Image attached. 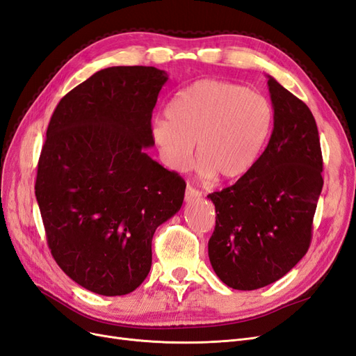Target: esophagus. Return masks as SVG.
Segmentation results:
<instances>
[{
  "mask_svg": "<svg viewBox=\"0 0 356 356\" xmlns=\"http://www.w3.org/2000/svg\"><path fill=\"white\" fill-rule=\"evenodd\" d=\"M200 196H202V191H200V190H197V188H195V187H191V186H187V188H186V200H187V202L196 200V199H199Z\"/></svg>",
  "mask_w": 356,
  "mask_h": 356,
  "instance_id": "34e87169",
  "label": "esophagus"
}]
</instances>
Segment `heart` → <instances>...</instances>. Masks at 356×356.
Masks as SVG:
<instances>
[{"label": "heart", "mask_w": 356, "mask_h": 356, "mask_svg": "<svg viewBox=\"0 0 356 356\" xmlns=\"http://www.w3.org/2000/svg\"><path fill=\"white\" fill-rule=\"evenodd\" d=\"M273 122L264 95L229 81L199 80L174 96L166 118L153 122L152 138L170 170L190 166L197 143L202 174L234 179L260 159Z\"/></svg>", "instance_id": "b5f03b06"}]
</instances>
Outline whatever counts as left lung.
Listing matches in <instances>:
<instances>
[{
  "instance_id": "obj_1",
  "label": "left lung",
  "mask_w": 356,
  "mask_h": 356,
  "mask_svg": "<svg viewBox=\"0 0 356 356\" xmlns=\"http://www.w3.org/2000/svg\"><path fill=\"white\" fill-rule=\"evenodd\" d=\"M267 84L275 122L266 149L233 186L208 195L217 212L212 268L241 291L276 282L305 257L324 186L314 114L270 75Z\"/></svg>"
}]
</instances>
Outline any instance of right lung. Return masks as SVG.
<instances>
[{
  "label": "right lung",
  "mask_w": 356,
  "mask_h": 356,
  "mask_svg": "<svg viewBox=\"0 0 356 356\" xmlns=\"http://www.w3.org/2000/svg\"><path fill=\"white\" fill-rule=\"evenodd\" d=\"M168 74L111 67L68 92L53 111L35 196L58 266L92 293H132L152 268L156 229L179 211L186 181L144 149Z\"/></svg>",
  "instance_id": "1"
}]
</instances>
